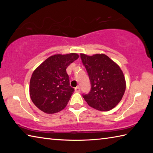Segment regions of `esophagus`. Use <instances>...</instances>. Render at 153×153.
Returning <instances> with one entry per match:
<instances>
[{
    "instance_id": "1",
    "label": "esophagus",
    "mask_w": 153,
    "mask_h": 153,
    "mask_svg": "<svg viewBox=\"0 0 153 153\" xmlns=\"http://www.w3.org/2000/svg\"><path fill=\"white\" fill-rule=\"evenodd\" d=\"M80 90H80V88L79 86H77L75 88V91H76V92H80Z\"/></svg>"
}]
</instances>
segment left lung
Instances as JSON below:
<instances>
[{"label": "left lung", "mask_w": 153, "mask_h": 153, "mask_svg": "<svg viewBox=\"0 0 153 153\" xmlns=\"http://www.w3.org/2000/svg\"><path fill=\"white\" fill-rule=\"evenodd\" d=\"M91 82V90L83 95L90 107L100 111H110L122 99L126 88L120 67L105 54L92 56L80 54Z\"/></svg>", "instance_id": "1"}]
</instances>
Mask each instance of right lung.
I'll return each mask as SVG.
<instances>
[{"label": "right lung", "mask_w": 153, "mask_h": 153, "mask_svg": "<svg viewBox=\"0 0 153 153\" xmlns=\"http://www.w3.org/2000/svg\"><path fill=\"white\" fill-rule=\"evenodd\" d=\"M78 58L75 53L56 54L49 56L33 71L30 82V96L40 110L53 114L66 107L74 92L69 86L66 69Z\"/></svg>", "instance_id": "right-lung-1"}]
</instances>
